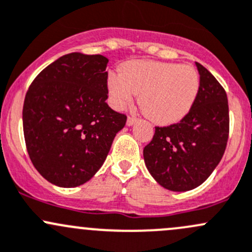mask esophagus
<instances>
[{"label":"esophagus","instance_id":"1","mask_svg":"<svg viewBox=\"0 0 252 252\" xmlns=\"http://www.w3.org/2000/svg\"><path fill=\"white\" fill-rule=\"evenodd\" d=\"M135 122H136V118L133 117V116H129V117L126 118V124H128L129 126H133V124L135 123Z\"/></svg>","mask_w":252,"mask_h":252}]
</instances>
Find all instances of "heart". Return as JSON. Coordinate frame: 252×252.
I'll return each instance as SVG.
<instances>
[{
	"mask_svg": "<svg viewBox=\"0 0 252 252\" xmlns=\"http://www.w3.org/2000/svg\"><path fill=\"white\" fill-rule=\"evenodd\" d=\"M199 72L190 65L134 60L122 72H111L107 91L116 108L133 101L136 93L147 117L160 126L181 121L197 100Z\"/></svg>",
	"mask_w": 252,
	"mask_h": 252,
	"instance_id": "b5f03b06",
	"label": "heart"
}]
</instances>
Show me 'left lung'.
<instances>
[{
    "label": "left lung",
    "mask_w": 252,
    "mask_h": 252,
    "mask_svg": "<svg viewBox=\"0 0 252 252\" xmlns=\"http://www.w3.org/2000/svg\"><path fill=\"white\" fill-rule=\"evenodd\" d=\"M200 89L190 111L179 123L156 126L144 148V159L153 179L164 189L185 192L200 186L216 168L229 135L226 91L197 63Z\"/></svg>",
    "instance_id": "obj_1"
}]
</instances>
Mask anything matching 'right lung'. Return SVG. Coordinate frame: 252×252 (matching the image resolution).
<instances>
[{"label": "right lung", "mask_w": 252, "mask_h": 252, "mask_svg": "<svg viewBox=\"0 0 252 252\" xmlns=\"http://www.w3.org/2000/svg\"><path fill=\"white\" fill-rule=\"evenodd\" d=\"M107 63L100 54H66L42 70L26 92V150L50 184L70 189L89 181L126 126V116L106 102Z\"/></svg>", "instance_id": "obj_1"}]
</instances>
